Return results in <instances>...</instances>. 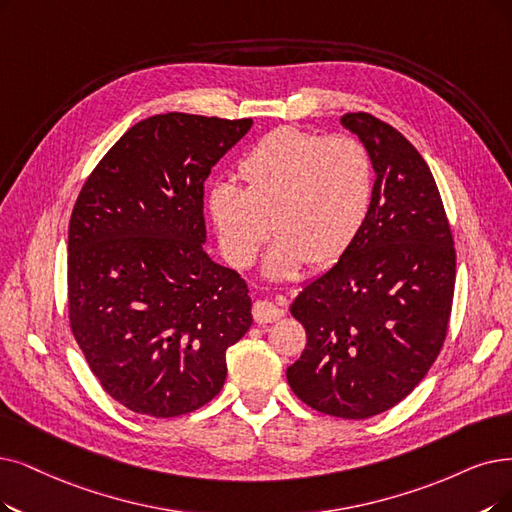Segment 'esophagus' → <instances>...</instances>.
Returning a JSON list of instances; mask_svg holds the SVG:
<instances>
[{
    "label": "esophagus",
    "mask_w": 512,
    "mask_h": 512,
    "mask_svg": "<svg viewBox=\"0 0 512 512\" xmlns=\"http://www.w3.org/2000/svg\"><path fill=\"white\" fill-rule=\"evenodd\" d=\"M252 315H254V321L264 325V323H273L277 319L283 317V311L279 309V306H275L273 302H267V300H256L254 306H252Z\"/></svg>",
    "instance_id": "esophagus-1"
}]
</instances>
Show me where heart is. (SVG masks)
<instances>
[{"label": "heart", "mask_w": 512, "mask_h": 512, "mask_svg": "<svg viewBox=\"0 0 512 512\" xmlns=\"http://www.w3.org/2000/svg\"><path fill=\"white\" fill-rule=\"evenodd\" d=\"M243 187L216 185L208 210L220 250L231 267L254 262L271 231L264 273L290 279L306 262L336 264L370 216L374 168L370 153L351 136L277 128L262 136L237 163Z\"/></svg>", "instance_id": "1"}]
</instances>
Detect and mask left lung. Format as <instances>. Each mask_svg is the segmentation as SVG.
I'll list each match as a JSON object with an SVG mask.
<instances>
[{
	"mask_svg": "<svg viewBox=\"0 0 512 512\" xmlns=\"http://www.w3.org/2000/svg\"><path fill=\"white\" fill-rule=\"evenodd\" d=\"M376 172L363 231L292 304L306 346L288 367L313 410L363 420L391 410L431 370L447 336L454 237L437 182L416 147L370 113H346Z\"/></svg>",
	"mask_w": 512,
	"mask_h": 512,
	"instance_id": "obj_1",
	"label": "left lung"
}]
</instances>
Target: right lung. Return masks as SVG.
Listing matches in <instances>:
<instances>
[{
    "label": "right lung",
    "mask_w": 512,
    "mask_h": 512,
    "mask_svg": "<svg viewBox=\"0 0 512 512\" xmlns=\"http://www.w3.org/2000/svg\"><path fill=\"white\" fill-rule=\"evenodd\" d=\"M252 119L163 113L98 161L69 222L71 332L128 410L174 418L212 401L252 325L248 285L206 250L203 182Z\"/></svg>",
    "instance_id": "right-lung-1"
}]
</instances>
